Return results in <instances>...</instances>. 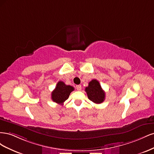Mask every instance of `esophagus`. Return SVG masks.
<instances>
[{
    "instance_id": "34e87169",
    "label": "esophagus",
    "mask_w": 154,
    "mask_h": 154,
    "mask_svg": "<svg viewBox=\"0 0 154 154\" xmlns=\"http://www.w3.org/2000/svg\"><path fill=\"white\" fill-rule=\"evenodd\" d=\"M76 89H77L78 91H81V90H82V86L80 85H76Z\"/></svg>"
}]
</instances>
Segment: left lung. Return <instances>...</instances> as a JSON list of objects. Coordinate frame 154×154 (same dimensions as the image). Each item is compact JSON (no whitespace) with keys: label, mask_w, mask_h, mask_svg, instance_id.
<instances>
[{"label":"left lung","mask_w":154,"mask_h":154,"mask_svg":"<svg viewBox=\"0 0 154 154\" xmlns=\"http://www.w3.org/2000/svg\"><path fill=\"white\" fill-rule=\"evenodd\" d=\"M85 92L88 99L94 103L100 104L105 100V93L96 80H92L88 83V87H85Z\"/></svg>","instance_id":"left-lung-1"}]
</instances>
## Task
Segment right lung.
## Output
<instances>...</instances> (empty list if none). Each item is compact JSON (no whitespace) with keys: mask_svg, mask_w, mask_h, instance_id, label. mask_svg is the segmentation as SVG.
I'll use <instances>...</instances> for the list:
<instances>
[{"mask_svg":"<svg viewBox=\"0 0 154 154\" xmlns=\"http://www.w3.org/2000/svg\"><path fill=\"white\" fill-rule=\"evenodd\" d=\"M74 90V88L73 87L67 85L64 82L60 81L51 93V99L55 103L63 105V102L68 99L71 92Z\"/></svg>","mask_w":154,"mask_h":154,"instance_id":"add662e5","label":"right lung"}]
</instances>
